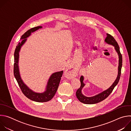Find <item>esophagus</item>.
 Listing matches in <instances>:
<instances>
[{
    "instance_id": "obj_1",
    "label": "esophagus",
    "mask_w": 131,
    "mask_h": 131,
    "mask_svg": "<svg viewBox=\"0 0 131 131\" xmlns=\"http://www.w3.org/2000/svg\"><path fill=\"white\" fill-rule=\"evenodd\" d=\"M65 74L69 78H74L77 76V71L72 67H68L65 71Z\"/></svg>"
}]
</instances>
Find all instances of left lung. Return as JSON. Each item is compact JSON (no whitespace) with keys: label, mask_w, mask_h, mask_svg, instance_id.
<instances>
[{"label":"left lung","mask_w":131,"mask_h":131,"mask_svg":"<svg viewBox=\"0 0 131 131\" xmlns=\"http://www.w3.org/2000/svg\"><path fill=\"white\" fill-rule=\"evenodd\" d=\"M105 41L108 44L114 46L115 50L116 52L118 53V54L119 55V66H118V74L117 78L116 79L115 81L113 84V85H112L107 90L103 91V92L100 93V94L95 96H92V97H86L84 96L82 94V92H81L82 89L83 88V86L85 85L83 82L84 78L82 76H81L80 78L81 85H80V87L77 90L76 92V96L77 99L79 100V101L82 103L86 104H96L97 103L101 102L102 101L104 100L110 94V93L113 92L114 89L117 85L120 80L121 73V68L122 66V54H121L120 51L119 46L114 37L109 34H107V37L105 39Z\"/></svg>","instance_id":"obj_1"}]
</instances>
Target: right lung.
Wrapping results in <instances>:
<instances>
[{"mask_svg":"<svg viewBox=\"0 0 131 131\" xmlns=\"http://www.w3.org/2000/svg\"><path fill=\"white\" fill-rule=\"evenodd\" d=\"M41 28L42 26H37L33 27L28 30L22 36L21 39H22V41L21 42H19L17 44L14 51V63L13 70L14 76L24 95L30 100L40 103L48 102L53 97L58 89L63 71L56 72L52 74L48 80L45 92L41 93H36L29 89L28 87L24 83L21 79L19 72V69H18V58H19V52L21 47L26 41V38L30 35L31 32Z\"/></svg>","mask_w":131,"mask_h":131,"instance_id":"add662e5","label":"right lung"}]
</instances>
